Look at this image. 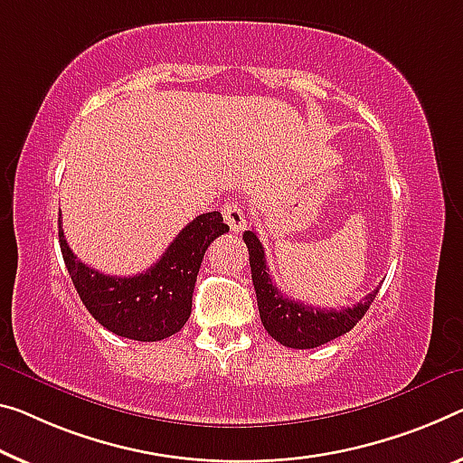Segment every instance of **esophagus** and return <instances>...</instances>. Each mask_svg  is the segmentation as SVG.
<instances>
[{"mask_svg":"<svg viewBox=\"0 0 463 463\" xmlns=\"http://www.w3.org/2000/svg\"><path fill=\"white\" fill-rule=\"evenodd\" d=\"M223 219L225 223L230 225L232 232H244L246 230V215H244V209H241V204L232 201L227 203L223 207Z\"/></svg>","mask_w":463,"mask_h":463,"instance_id":"34e87169","label":"esophagus"}]
</instances>
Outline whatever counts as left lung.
Returning <instances> with one entry per match:
<instances>
[{
	"mask_svg": "<svg viewBox=\"0 0 463 463\" xmlns=\"http://www.w3.org/2000/svg\"><path fill=\"white\" fill-rule=\"evenodd\" d=\"M244 241L248 246V254H250L252 283L262 326H265L269 335L286 347L310 350V347H318L352 331L355 323L371 308L376 294H379V288H376L364 300L341 310L315 308V306L291 300V298H286L277 289L271 275H269L265 250H262L259 236L254 232H244Z\"/></svg>",
	"mask_w": 463,
	"mask_h": 463,
	"instance_id": "8db88e82",
	"label": "left lung"
}]
</instances>
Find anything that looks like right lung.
<instances>
[{
    "mask_svg": "<svg viewBox=\"0 0 463 463\" xmlns=\"http://www.w3.org/2000/svg\"><path fill=\"white\" fill-rule=\"evenodd\" d=\"M230 232L219 211L198 215L165 254L134 277L103 275L76 259L60 223V248L82 304L105 329L134 341H161L182 329L192 312V291L211 241Z\"/></svg>",
    "mask_w": 463,
    "mask_h": 463,
    "instance_id": "obj_1",
    "label": "right lung"
}]
</instances>
